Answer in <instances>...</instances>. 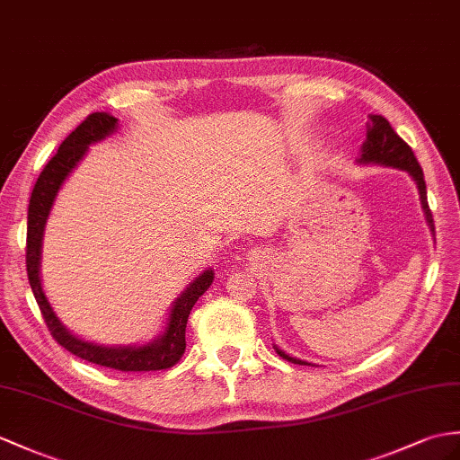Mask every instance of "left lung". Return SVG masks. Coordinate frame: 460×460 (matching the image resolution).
Instances as JSON below:
<instances>
[{"label": "left lung", "mask_w": 460, "mask_h": 460, "mask_svg": "<svg viewBox=\"0 0 460 460\" xmlns=\"http://www.w3.org/2000/svg\"><path fill=\"white\" fill-rule=\"evenodd\" d=\"M359 162L361 164L373 162V164H383V165H392V167H400V170H406L413 179H416L425 217H428L431 230H435L431 208L428 205V191H425L423 172L418 164L416 154H413L410 146L398 137L396 130L390 127V122L385 117L371 115V125H368V130H367V142L363 144V154ZM277 353L281 355L283 359L295 365H310L300 359H295V357H288L281 349H277Z\"/></svg>", "instance_id": "8db88e82"}]
</instances>
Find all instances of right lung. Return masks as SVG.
Returning <instances> with one entry per match:
<instances>
[{"label":"right lung","instance_id":"obj_1","mask_svg":"<svg viewBox=\"0 0 460 460\" xmlns=\"http://www.w3.org/2000/svg\"><path fill=\"white\" fill-rule=\"evenodd\" d=\"M117 127V119L107 113H92L87 115L82 125L72 130L66 140L60 144L58 152H56L50 162L44 165L40 172L35 187H32L31 200H29V215H27V250H25V261H27V275L32 288V295L37 298V305L40 308V314L47 322V328L54 341H58L64 349H68L72 355L80 357L84 361L95 363L101 367L115 368L122 373H146V371H164V368H172L179 363L185 353V328L187 318L191 314V308L195 302L205 295V290L210 287L215 273L205 271L197 281L189 287L185 293L177 298L172 308L170 323L167 330L158 341L144 347H101L77 340L66 330L52 312L47 296L42 293L40 277H39V261H40V242H42V230L44 222H47L49 210L52 207V200L58 193L62 181L68 175L74 165L82 160V155L87 150V144L97 142L105 138Z\"/></svg>","mask_w":460,"mask_h":460}]
</instances>
